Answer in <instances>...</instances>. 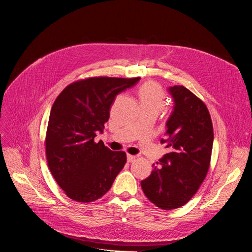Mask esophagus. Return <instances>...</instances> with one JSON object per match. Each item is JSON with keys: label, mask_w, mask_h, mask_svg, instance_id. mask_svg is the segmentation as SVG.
Wrapping results in <instances>:
<instances>
[{"label": "esophagus", "mask_w": 252, "mask_h": 252, "mask_svg": "<svg viewBox=\"0 0 252 252\" xmlns=\"http://www.w3.org/2000/svg\"><path fill=\"white\" fill-rule=\"evenodd\" d=\"M135 156H131V155H126V159L128 162H132L135 159Z\"/></svg>", "instance_id": "obj_1"}]
</instances>
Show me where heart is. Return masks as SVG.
I'll return each mask as SVG.
<instances>
[{"instance_id":"b5f03b06","label":"heart","mask_w":252,"mask_h":252,"mask_svg":"<svg viewBox=\"0 0 252 252\" xmlns=\"http://www.w3.org/2000/svg\"><path fill=\"white\" fill-rule=\"evenodd\" d=\"M138 95L141 111H151L158 115L163 109L165 94L158 85L155 83L143 85L138 92Z\"/></svg>"}]
</instances>
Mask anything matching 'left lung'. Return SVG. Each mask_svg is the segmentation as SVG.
Instances as JSON below:
<instances>
[{
    "mask_svg": "<svg viewBox=\"0 0 252 252\" xmlns=\"http://www.w3.org/2000/svg\"><path fill=\"white\" fill-rule=\"evenodd\" d=\"M168 93L173 109L160 142L169 153L140 183L146 196L164 210L185 205L196 193L208 171L213 145L212 123L203 101L184 86L169 87Z\"/></svg>",
    "mask_w": 252,
    "mask_h": 252,
    "instance_id": "8db88e82",
    "label": "left lung"
}]
</instances>
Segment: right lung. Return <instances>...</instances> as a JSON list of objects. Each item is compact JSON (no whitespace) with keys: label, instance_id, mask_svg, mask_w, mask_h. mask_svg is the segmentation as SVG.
Here are the masks:
<instances>
[{"label":"right lung","instance_id":"add662e5","mask_svg":"<svg viewBox=\"0 0 252 252\" xmlns=\"http://www.w3.org/2000/svg\"><path fill=\"white\" fill-rule=\"evenodd\" d=\"M140 78L96 77L68 85L55 100L46 135V155L57 184L80 202L98 199L112 188L126 162L125 152H113L99 140L110 109L120 93Z\"/></svg>","mask_w":252,"mask_h":252}]
</instances>
